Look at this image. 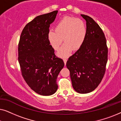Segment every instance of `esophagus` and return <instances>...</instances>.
<instances>
[{
    "instance_id": "34e87169",
    "label": "esophagus",
    "mask_w": 121,
    "mask_h": 121,
    "mask_svg": "<svg viewBox=\"0 0 121 121\" xmlns=\"http://www.w3.org/2000/svg\"><path fill=\"white\" fill-rule=\"evenodd\" d=\"M63 61H64V64H66V63H67V59H65V58H64L63 59Z\"/></svg>"
}]
</instances>
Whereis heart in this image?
<instances>
[{"label":"heart","instance_id":"heart-1","mask_svg":"<svg viewBox=\"0 0 121 121\" xmlns=\"http://www.w3.org/2000/svg\"><path fill=\"white\" fill-rule=\"evenodd\" d=\"M86 35V27L85 22L80 19L71 16H64L55 27V32L49 31L48 39L52 47L58 50L63 42L65 43L58 52L61 57H67L72 49L80 48L85 41Z\"/></svg>","mask_w":121,"mask_h":121}]
</instances>
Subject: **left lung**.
Segmentation results:
<instances>
[{
    "label": "left lung",
    "instance_id": "left-lung-1",
    "mask_svg": "<svg viewBox=\"0 0 121 121\" xmlns=\"http://www.w3.org/2000/svg\"><path fill=\"white\" fill-rule=\"evenodd\" d=\"M81 16L86 21V35L83 44L69 58L66 65L74 90L87 94L95 90L103 79L108 48L105 34L99 25L90 16Z\"/></svg>",
    "mask_w": 121,
    "mask_h": 121
}]
</instances>
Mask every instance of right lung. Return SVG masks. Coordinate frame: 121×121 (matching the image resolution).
Wrapping results in <instances>:
<instances>
[{
    "mask_svg": "<svg viewBox=\"0 0 121 121\" xmlns=\"http://www.w3.org/2000/svg\"><path fill=\"white\" fill-rule=\"evenodd\" d=\"M58 10L39 15L25 26L18 44V60L21 74L30 87L43 96L55 93L57 79L64 67L48 39L49 26Z\"/></svg>",
    "mask_w": 121,
    "mask_h": 121,
    "instance_id": "1",
    "label": "right lung"
}]
</instances>
